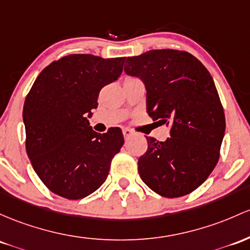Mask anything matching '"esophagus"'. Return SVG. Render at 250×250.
Segmentation results:
<instances>
[{
    "label": "esophagus",
    "instance_id": "esophagus-1",
    "mask_svg": "<svg viewBox=\"0 0 250 250\" xmlns=\"http://www.w3.org/2000/svg\"><path fill=\"white\" fill-rule=\"evenodd\" d=\"M123 135H125V138H129L130 135H133V130L128 129V128H123Z\"/></svg>",
    "mask_w": 250,
    "mask_h": 250
}]
</instances>
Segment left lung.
I'll return each instance as SVG.
<instances>
[{"label": "left lung", "instance_id": "obj_1", "mask_svg": "<svg viewBox=\"0 0 250 250\" xmlns=\"http://www.w3.org/2000/svg\"><path fill=\"white\" fill-rule=\"evenodd\" d=\"M125 72L146 87L147 114L171 125L166 141L148 138L139 159L144 183L160 196L188 194L207 180L219 159L226 117L207 67L188 52L152 49L127 58Z\"/></svg>", "mask_w": 250, "mask_h": 250}]
</instances>
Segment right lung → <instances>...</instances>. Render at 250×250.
I'll return each instance as SVG.
<instances>
[{"mask_svg":"<svg viewBox=\"0 0 250 250\" xmlns=\"http://www.w3.org/2000/svg\"><path fill=\"white\" fill-rule=\"evenodd\" d=\"M125 58L70 54L43 68L23 105L26 149L41 182L58 196L81 199L105 182L123 146L122 130H92L89 120L104 85L121 76Z\"/></svg>","mask_w":250,"mask_h":250,"instance_id":"1","label":"right lung"}]
</instances>
